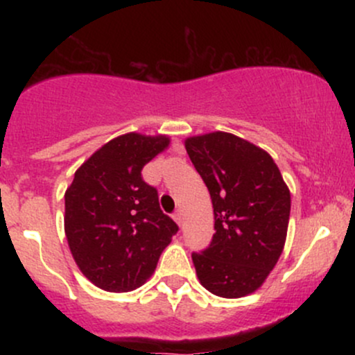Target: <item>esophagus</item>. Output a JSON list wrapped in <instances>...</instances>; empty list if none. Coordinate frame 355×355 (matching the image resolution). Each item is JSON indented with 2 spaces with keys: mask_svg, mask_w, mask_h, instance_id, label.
Segmentation results:
<instances>
[{
  "mask_svg": "<svg viewBox=\"0 0 355 355\" xmlns=\"http://www.w3.org/2000/svg\"><path fill=\"white\" fill-rule=\"evenodd\" d=\"M172 217H173L175 222H177L178 225H180V223H182V211H180V210H177V211H175V214L172 215Z\"/></svg>",
  "mask_w": 355,
  "mask_h": 355,
  "instance_id": "34e87169",
  "label": "esophagus"
}]
</instances>
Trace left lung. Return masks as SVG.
Returning <instances> with one entry per match:
<instances>
[{"mask_svg":"<svg viewBox=\"0 0 355 355\" xmlns=\"http://www.w3.org/2000/svg\"><path fill=\"white\" fill-rule=\"evenodd\" d=\"M185 148L210 191L215 234L195 270L207 291L225 299L255 292L284 250L291 191L266 150L225 132L190 137Z\"/></svg>","mask_w":355,"mask_h":355,"instance_id":"left-lung-1","label":"left lung"}]
</instances>
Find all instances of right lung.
Listing matches in <instances>:
<instances>
[{
	"instance_id": "add662e5",
	"label": "right lung",
	"mask_w": 355,
	"mask_h": 355,
	"mask_svg": "<svg viewBox=\"0 0 355 355\" xmlns=\"http://www.w3.org/2000/svg\"><path fill=\"white\" fill-rule=\"evenodd\" d=\"M170 145L165 135H120L85 162L64 193V234L92 284L128 292L146 282L178 225L141 170Z\"/></svg>"
}]
</instances>
